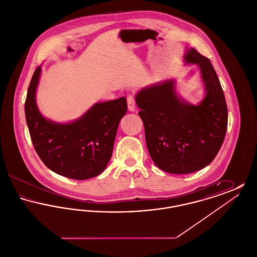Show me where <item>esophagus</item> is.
<instances>
[{
  "mask_svg": "<svg viewBox=\"0 0 257 257\" xmlns=\"http://www.w3.org/2000/svg\"><path fill=\"white\" fill-rule=\"evenodd\" d=\"M127 105H128V110L130 111H134L136 110V103H135V98L133 95H128L127 97Z\"/></svg>",
  "mask_w": 257,
  "mask_h": 257,
  "instance_id": "esophagus-1",
  "label": "esophagus"
}]
</instances>
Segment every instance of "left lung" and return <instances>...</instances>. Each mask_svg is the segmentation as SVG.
<instances>
[{"instance_id":"8db88e82","label":"left lung","mask_w":257,"mask_h":257,"mask_svg":"<svg viewBox=\"0 0 257 257\" xmlns=\"http://www.w3.org/2000/svg\"><path fill=\"white\" fill-rule=\"evenodd\" d=\"M185 64L199 68L205 96L196 105L176 92L175 80L142 88L136 94L144 121L147 149L162 171L186 174L199 171L217 156L227 129V107L210 60L186 48Z\"/></svg>"}]
</instances>
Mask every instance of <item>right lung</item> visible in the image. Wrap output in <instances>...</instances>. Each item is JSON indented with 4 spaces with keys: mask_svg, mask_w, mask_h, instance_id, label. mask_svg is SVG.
Listing matches in <instances>:
<instances>
[{
    "mask_svg": "<svg viewBox=\"0 0 257 257\" xmlns=\"http://www.w3.org/2000/svg\"><path fill=\"white\" fill-rule=\"evenodd\" d=\"M41 74L38 66L28 88L26 121L37 155L51 171L67 178L86 180L105 171L120 119L127 111L126 98L95 103L79 118L60 123L44 117L36 100Z\"/></svg>",
    "mask_w": 257,
    "mask_h": 257,
    "instance_id": "right-lung-1",
    "label": "right lung"
}]
</instances>
